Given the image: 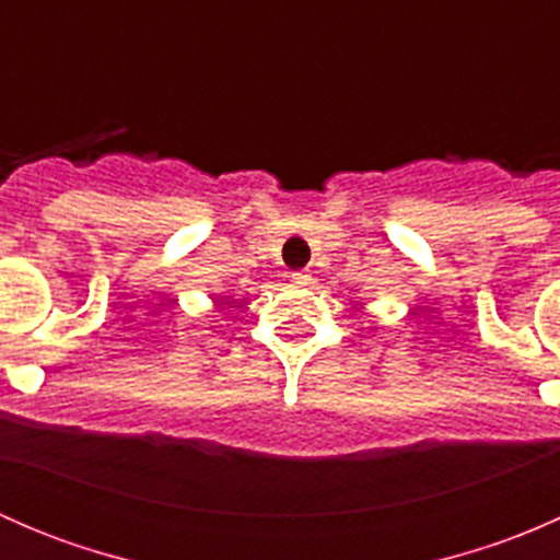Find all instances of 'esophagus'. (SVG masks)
Returning a JSON list of instances; mask_svg holds the SVG:
<instances>
[{
    "label": "esophagus",
    "instance_id": "esophagus-1",
    "mask_svg": "<svg viewBox=\"0 0 560 560\" xmlns=\"http://www.w3.org/2000/svg\"><path fill=\"white\" fill-rule=\"evenodd\" d=\"M292 281H295L298 287H308L312 284V273H308V270H298V273H292Z\"/></svg>",
    "mask_w": 560,
    "mask_h": 560
}]
</instances>
